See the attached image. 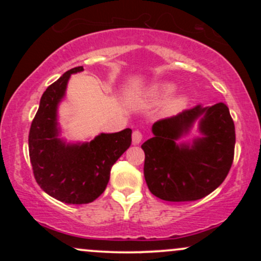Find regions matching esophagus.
<instances>
[{
    "instance_id": "obj_1",
    "label": "esophagus",
    "mask_w": 261,
    "mask_h": 261,
    "mask_svg": "<svg viewBox=\"0 0 261 261\" xmlns=\"http://www.w3.org/2000/svg\"><path fill=\"white\" fill-rule=\"evenodd\" d=\"M141 141H142V134H141L140 131H134V134H133L134 145H140Z\"/></svg>"
}]
</instances>
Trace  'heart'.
Listing matches in <instances>:
<instances>
[{
  "mask_svg": "<svg viewBox=\"0 0 261 261\" xmlns=\"http://www.w3.org/2000/svg\"><path fill=\"white\" fill-rule=\"evenodd\" d=\"M175 91L176 86L174 83L163 82L152 87V88L147 92V95L148 99L151 100L152 103H160V101L169 98ZM188 103L189 99L187 95H179V97L168 101V104L164 108V113H166L167 115H174V114L181 112V110L188 106Z\"/></svg>",
  "mask_w": 261,
  "mask_h": 261,
  "instance_id": "obj_1",
  "label": "heart"
}]
</instances>
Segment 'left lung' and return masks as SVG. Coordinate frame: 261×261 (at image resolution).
<instances>
[{"label":"left lung","instance_id":"1","mask_svg":"<svg viewBox=\"0 0 261 261\" xmlns=\"http://www.w3.org/2000/svg\"><path fill=\"white\" fill-rule=\"evenodd\" d=\"M198 122L200 136L178 143ZM153 137L142 143L147 187L164 201H195L222 184L233 163L234 122L228 107L196 106L152 126Z\"/></svg>","mask_w":261,"mask_h":261}]
</instances>
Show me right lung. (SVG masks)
<instances>
[{
    "mask_svg": "<svg viewBox=\"0 0 261 261\" xmlns=\"http://www.w3.org/2000/svg\"><path fill=\"white\" fill-rule=\"evenodd\" d=\"M71 68L41 95L29 131V157L37 182L54 199L71 205L89 203L106 190L110 169L131 145V128L99 134L89 142L71 143L61 139L58 109L64 99Z\"/></svg>",
    "mask_w": 261,
    "mask_h": 261,
    "instance_id": "right-lung-1",
    "label": "right lung"
}]
</instances>
